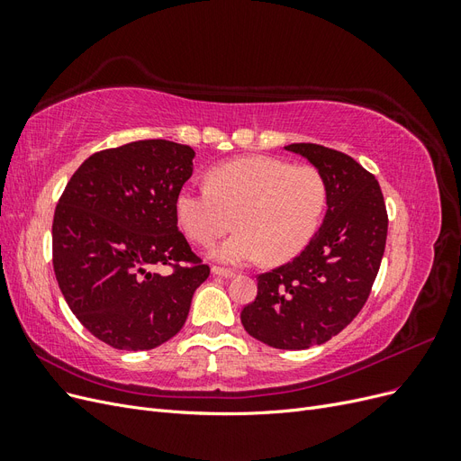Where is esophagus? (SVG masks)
I'll return each mask as SVG.
<instances>
[{
    "label": "esophagus",
    "instance_id": "34e87169",
    "mask_svg": "<svg viewBox=\"0 0 461 461\" xmlns=\"http://www.w3.org/2000/svg\"><path fill=\"white\" fill-rule=\"evenodd\" d=\"M212 273H213V275H219V276H225V278L234 276V271H232V269L219 267V265H213V267H212Z\"/></svg>",
    "mask_w": 461,
    "mask_h": 461
}]
</instances>
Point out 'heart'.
Returning a JSON list of instances; mask_svg holds the SVG:
<instances>
[{
  "instance_id": "1",
  "label": "heart",
  "mask_w": 461,
  "mask_h": 461,
  "mask_svg": "<svg viewBox=\"0 0 461 461\" xmlns=\"http://www.w3.org/2000/svg\"><path fill=\"white\" fill-rule=\"evenodd\" d=\"M329 205V180L315 165L248 156L217 165L207 186H185L175 198L178 227L192 242L212 246L232 225L240 230L215 249L227 263L265 256L285 263L313 240Z\"/></svg>"
}]
</instances>
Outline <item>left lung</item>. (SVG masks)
Wrapping results in <instances>:
<instances>
[{"instance_id":"left-lung-1","label":"left lung","mask_w":461,"mask_h":461,"mask_svg":"<svg viewBox=\"0 0 461 461\" xmlns=\"http://www.w3.org/2000/svg\"><path fill=\"white\" fill-rule=\"evenodd\" d=\"M329 180L325 221L300 256L258 275V296L244 305L242 325L278 350L323 344L352 323L379 273L388 230L375 175L342 151L290 144Z\"/></svg>"}]
</instances>
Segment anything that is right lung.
Segmentation results:
<instances>
[{
  "label": "right lung",
  "mask_w": 461,
  "mask_h": 461,
  "mask_svg": "<svg viewBox=\"0 0 461 461\" xmlns=\"http://www.w3.org/2000/svg\"><path fill=\"white\" fill-rule=\"evenodd\" d=\"M194 156L161 138L102 149L78 167L55 207L58 285L82 327L117 350L173 339L209 276L175 213ZM163 264L169 276L155 271Z\"/></svg>",
  "instance_id": "obj_1"
}]
</instances>
